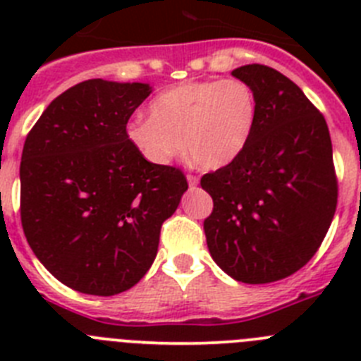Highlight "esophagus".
<instances>
[{
	"label": "esophagus",
	"instance_id": "1",
	"mask_svg": "<svg viewBox=\"0 0 361 361\" xmlns=\"http://www.w3.org/2000/svg\"><path fill=\"white\" fill-rule=\"evenodd\" d=\"M188 184H190V188H195L197 184H199V177H195V175H188Z\"/></svg>",
	"mask_w": 361,
	"mask_h": 361
}]
</instances>
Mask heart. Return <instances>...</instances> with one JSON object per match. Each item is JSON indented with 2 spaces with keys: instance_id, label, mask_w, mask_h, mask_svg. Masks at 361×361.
I'll use <instances>...</instances> for the list:
<instances>
[{
  "instance_id": "1",
  "label": "heart",
  "mask_w": 361,
  "mask_h": 361,
  "mask_svg": "<svg viewBox=\"0 0 361 361\" xmlns=\"http://www.w3.org/2000/svg\"><path fill=\"white\" fill-rule=\"evenodd\" d=\"M149 117H133L126 139L153 166L170 164L184 152L206 170L231 164L253 135L258 103L240 79L188 81L161 92L148 106Z\"/></svg>"
}]
</instances>
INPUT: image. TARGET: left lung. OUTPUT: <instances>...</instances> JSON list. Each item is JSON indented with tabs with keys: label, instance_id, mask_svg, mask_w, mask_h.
<instances>
[{
	"label": "left lung",
	"instance_id": "left-lung-1",
	"mask_svg": "<svg viewBox=\"0 0 361 361\" xmlns=\"http://www.w3.org/2000/svg\"><path fill=\"white\" fill-rule=\"evenodd\" d=\"M231 75L253 88L258 117L244 152L200 178L213 199L204 233L209 255L231 279L276 282L311 260L336 212L329 128L275 68L244 65Z\"/></svg>",
	"mask_w": 361,
	"mask_h": 361
}]
</instances>
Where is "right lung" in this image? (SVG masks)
Wrapping results in <instances>:
<instances>
[{
  "instance_id": "right-lung-1",
  "label": "right lung",
  "mask_w": 361,
  "mask_h": 361,
  "mask_svg": "<svg viewBox=\"0 0 361 361\" xmlns=\"http://www.w3.org/2000/svg\"><path fill=\"white\" fill-rule=\"evenodd\" d=\"M148 82L90 79L56 97L21 155V224L32 251L68 288L111 296L152 267L161 226L188 190L126 139Z\"/></svg>"
}]
</instances>
